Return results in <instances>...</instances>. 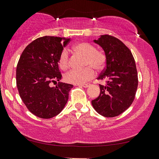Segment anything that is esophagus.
<instances>
[{
	"label": "esophagus",
	"instance_id": "1",
	"mask_svg": "<svg viewBox=\"0 0 159 159\" xmlns=\"http://www.w3.org/2000/svg\"><path fill=\"white\" fill-rule=\"evenodd\" d=\"M79 86H81V87H84V88H88L91 86V84H82V85H79Z\"/></svg>",
	"mask_w": 159,
	"mask_h": 159
}]
</instances>
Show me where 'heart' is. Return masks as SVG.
<instances>
[{
  "mask_svg": "<svg viewBox=\"0 0 159 159\" xmlns=\"http://www.w3.org/2000/svg\"><path fill=\"white\" fill-rule=\"evenodd\" d=\"M73 49L75 52L85 57L84 66L86 68L80 70H70L65 75V80L66 82L75 85L86 84L95 75L92 68L98 71L104 68L106 61V56L101 52L96 51V47L93 45L86 42L75 44ZM58 64L61 69L66 70L68 68L69 65V54L66 49L61 51L59 56Z\"/></svg>",
  "mask_w": 159,
  "mask_h": 159,
  "instance_id": "heart-1",
  "label": "heart"
}]
</instances>
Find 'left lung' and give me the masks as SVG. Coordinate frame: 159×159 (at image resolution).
<instances>
[{
  "label": "left lung",
  "mask_w": 159,
  "mask_h": 159,
  "mask_svg": "<svg viewBox=\"0 0 159 159\" xmlns=\"http://www.w3.org/2000/svg\"><path fill=\"white\" fill-rule=\"evenodd\" d=\"M93 43L105 53L106 68L98 79L106 81L105 85H99L100 94L91 101L92 106L103 116H117L134 100L138 87L136 63L131 51L116 38L101 35Z\"/></svg>",
  "instance_id": "1"
}]
</instances>
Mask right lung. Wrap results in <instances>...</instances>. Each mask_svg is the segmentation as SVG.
I'll return each mask as SVG.
<instances>
[{"label": "right lung", "instance_id": "add662e5", "mask_svg": "<svg viewBox=\"0 0 159 159\" xmlns=\"http://www.w3.org/2000/svg\"><path fill=\"white\" fill-rule=\"evenodd\" d=\"M69 39L44 36L32 41L23 51L16 68V84L23 102L33 114L51 118L64 108L73 85L53 81L62 79L59 56Z\"/></svg>", "mask_w": 159, "mask_h": 159}]
</instances>
